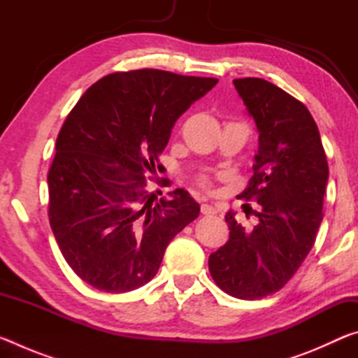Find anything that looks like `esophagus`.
I'll return each instance as SVG.
<instances>
[{"label": "esophagus", "mask_w": 358, "mask_h": 358, "mask_svg": "<svg viewBox=\"0 0 358 358\" xmlns=\"http://www.w3.org/2000/svg\"><path fill=\"white\" fill-rule=\"evenodd\" d=\"M202 213L203 215H215L216 213V207L210 202H203L202 203Z\"/></svg>", "instance_id": "obj_1"}]
</instances>
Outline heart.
<instances>
[{"label":"heart","instance_id":"b5f03b06","mask_svg":"<svg viewBox=\"0 0 358 358\" xmlns=\"http://www.w3.org/2000/svg\"><path fill=\"white\" fill-rule=\"evenodd\" d=\"M203 185H205V181H203Z\"/></svg>","mask_w":358,"mask_h":358}]
</instances>
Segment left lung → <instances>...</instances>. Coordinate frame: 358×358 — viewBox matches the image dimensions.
Listing matches in <instances>:
<instances>
[{
  "label": "left lung",
  "instance_id": "left-lung-1",
  "mask_svg": "<svg viewBox=\"0 0 358 358\" xmlns=\"http://www.w3.org/2000/svg\"><path fill=\"white\" fill-rule=\"evenodd\" d=\"M235 90L259 132L254 175L240 197L260 205L254 227L229 210V240L208 268L224 292L243 300L275 294L299 270L322 222L329 164L308 108L264 78H235Z\"/></svg>",
  "mask_w": 358,
  "mask_h": 358
}]
</instances>
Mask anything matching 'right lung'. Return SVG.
Segmentation results:
<instances>
[{"mask_svg":"<svg viewBox=\"0 0 358 358\" xmlns=\"http://www.w3.org/2000/svg\"><path fill=\"white\" fill-rule=\"evenodd\" d=\"M216 83L157 69L115 72L68 115L47 177L48 220L66 262L90 286L110 294L145 286L199 216L189 192L157 199L143 175L156 173L175 121Z\"/></svg>","mask_w":358,"mask_h":358,"instance_id":"1","label":"right lung"}]
</instances>
